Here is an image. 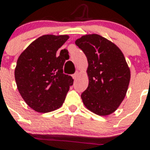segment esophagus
Listing matches in <instances>:
<instances>
[{"label":"esophagus","mask_w":150,"mask_h":150,"mask_svg":"<svg viewBox=\"0 0 150 150\" xmlns=\"http://www.w3.org/2000/svg\"><path fill=\"white\" fill-rule=\"evenodd\" d=\"M79 71H76V72L75 73V74H73V75H72V77H73V79H77L78 78V76H79Z\"/></svg>","instance_id":"esophagus-1"}]
</instances>
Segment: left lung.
I'll return each mask as SVG.
<instances>
[{
	"mask_svg": "<svg viewBox=\"0 0 150 150\" xmlns=\"http://www.w3.org/2000/svg\"><path fill=\"white\" fill-rule=\"evenodd\" d=\"M75 44L89 64V86L81 95L83 103L98 115L112 114L123 101L130 81L124 54L114 43L97 34L82 36Z\"/></svg>",
	"mask_w": 150,
	"mask_h": 150,
	"instance_id": "1",
	"label": "left lung"
}]
</instances>
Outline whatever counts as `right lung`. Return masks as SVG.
Here are the masks:
<instances>
[{
    "mask_svg": "<svg viewBox=\"0 0 150 150\" xmlns=\"http://www.w3.org/2000/svg\"><path fill=\"white\" fill-rule=\"evenodd\" d=\"M68 39L66 35L40 36L18 59L15 70L18 89L25 103L36 111L47 113L58 109L73 85L71 76L63 72L64 57L61 51L57 55Z\"/></svg>",
    "mask_w": 150,
    "mask_h": 150,
    "instance_id": "add662e5",
    "label": "right lung"
}]
</instances>
